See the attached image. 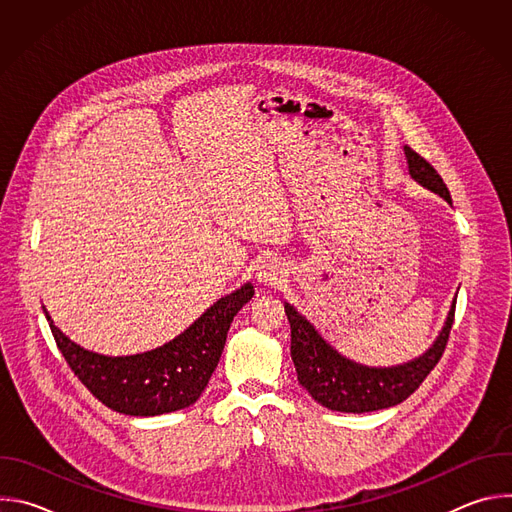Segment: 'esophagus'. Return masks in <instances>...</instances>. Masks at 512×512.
<instances>
[{
  "mask_svg": "<svg viewBox=\"0 0 512 512\" xmlns=\"http://www.w3.org/2000/svg\"><path fill=\"white\" fill-rule=\"evenodd\" d=\"M257 275H259V281H263L265 285H279L281 281H285V269L277 261L263 263Z\"/></svg>",
  "mask_w": 512,
  "mask_h": 512,
  "instance_id": "obj_1",
  "label": "esophagus"
}]
</instances>
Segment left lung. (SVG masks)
Listing matches in <instances>:
<instances>
[{"label": "left lung", "instance_id": "obj_1", "mask_svg": "<svg viewBox=\"0 0 512 512\" xmlns=\"http://www.w3.org/2000/svg\"><path fill=\"white\" fill-rule=\"evenodd\" d=\"M405 158L409 172L417 182L452 202L442 176L425 158L407 145ZM454 314L456 304L448 314L444 330L423 356L391 369H369L340 356L330 344H326L314 326L294 310V306L285 304V316L291 328V360L296 364L298 381L314 401L332 411L367 413L399 405L419 389L435 369V364L440 362L450 338Z\"/></svg>", "mask_w": 512, "mask_h": 512}]
</instances>
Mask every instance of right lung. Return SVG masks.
<instances>
[{"label": "right lung", "instance_id": "right-lung-1", "mask_svg": "<svg viewBox=\"0 0 512 512\" xmlns=\"http://www.w3.org/2000/svg\"><path fill=\"white\" fill-rule=\"evenodd\" d=\"M253 294V285L245 283L168 344L133 356L85 350L44 314L68 367L103 405L125 415L154 417L184 409L200 397L223 354L233 318Z\"/></svg>", "mask_w": 512, "mask_h": 512}]
</instances>
